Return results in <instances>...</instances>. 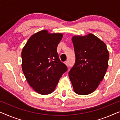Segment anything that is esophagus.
Instances as JSON below:
<instances>
[{
	"mask_svg": "<svg viewBox=\"0 0 120 120\" xmlns=\"http://www.w3.org/2000/svg\"><path fill=\"white\" fill-rule=\"evenodd\" d=\"M65 65H66V66H68V61H66L65 62Z\"/></svg>",
	"mask_w": 120,
	"mask_h": 120,
	"instance_id": "1",
	"label": "esophagus"
}]
</instances>
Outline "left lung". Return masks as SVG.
Here are the masks:
<instances>
[{
    "mask_svg": "<svg viewBox=\"0 0 120 120\" xmlns=\"http://www.w3.org/2000/svg\"><path fill=\"white\" fill-rule=\"evenodd\" d=\"M75 65L68 73L74 91L80 95L93 92L104 78L109 54L105 44L92 34L72 38Z\"/></svg>",
    "mask_w": 120,
    "mask_h": 120,
    "instance_id": "1",
    "label": "left lung"
}]
</instances>
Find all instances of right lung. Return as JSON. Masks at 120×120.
<instances>
[{"label":"right lung","mask_w":120,"mask_h":120,"mask_svg":"<svg viewBox=\"0 0 120 120\" xmlns=\"http://www.w3.org/2000/svg\"><path fill=\"white\" fill-rule=\"evenodd\" d=\"M60 33L46 30L32 35L22 52V68L27 82L35 91L48 94L54 91L67 67L61 61L57 47L62 38Z\"/></svg>","instance_id":"add662e5"}]
</instances>
